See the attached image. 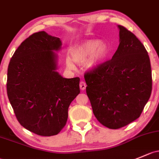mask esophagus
I'll return each instance as SVG.
<instances>
[{
    "label": "esophagus",
    "instance_id": "obj_1",
    "mask_svg": "<svg viewBox=\"0 0 159 159\" xmlns=\"http://www.w3.org/2000/svg\"><path fill=\"white\" fill-rule=\"evenodd\" d=\"M79 86H80V88H81V90H82V91H84V90L86 88V84H85L84 81H81L79 84Z\"/></svg>",
    "mask_w": 159,
    "mask_h": 159
}]
</instances>
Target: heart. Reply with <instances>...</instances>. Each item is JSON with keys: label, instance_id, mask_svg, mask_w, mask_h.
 Listing matches in <instances>:
<instances>
[{"label": "heart", "instance_id": "1", "mask_svg": "<svg viewBox=\"0 0 159 159\" xmlns=\"http://www.w3.org/2000/svg\"><path fill=\"white\" fill-rule=\"evenodd\" d=\"M110 52L107 43L98 39L86 40L69 49L66 65L68 69L73 70L75 68L73 62L78 65L85 62V66L88 69H96L103 64Z\"/></svg>", "mask_w": 159, "mask_h": 159}]
</instances>
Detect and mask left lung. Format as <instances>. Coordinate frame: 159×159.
<instances>
[{
  "instance_id": "left-lung-1",
  "label": "left lung",
  "mask_w": 159,
  "mask_h": 159,
  "mask_svg": "<svg viewBox=\"0 0 159 159\" xmlns=\"http://www.w3.org/2000/svg\"><path fill=\"white\" fill-rule=\"evenodd\" d=\"M120 45L110 60L84 74L86 92L97 120L116 129L139 117L151 96L149 56L138 38L118 25Z\"/></svg>"
}]
</instances>
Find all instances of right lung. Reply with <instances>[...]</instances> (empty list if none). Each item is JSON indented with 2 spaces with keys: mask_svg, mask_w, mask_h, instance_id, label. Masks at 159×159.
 <instances>
[{
  "mask_svg": "<svg viewBox=\"0 0 159 159\" xmlns=\"http://www.w3.org/2000/svg\"><path fill=\"white\" fill-rule=\"evenodd\" d=\"M59 38L35 33L20 44L7 69V91L20 125L43 136L57 135L66 126L70 103L80 93L79 78L58 74Z\"/></svg>",
  "mask_w": 159,
  "mask_h": 159,
  "instance_id": "1",
  "label": "right lung"
}]
</instances>
